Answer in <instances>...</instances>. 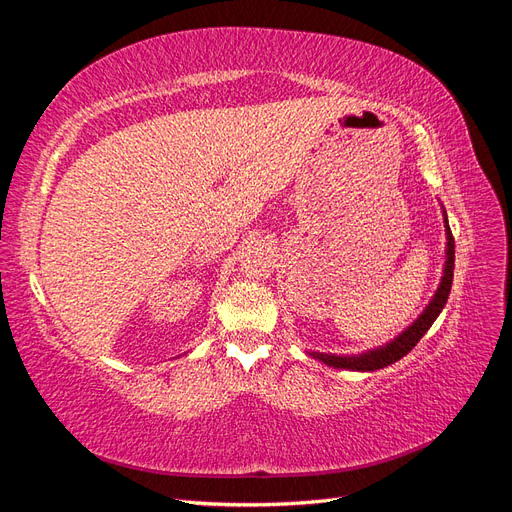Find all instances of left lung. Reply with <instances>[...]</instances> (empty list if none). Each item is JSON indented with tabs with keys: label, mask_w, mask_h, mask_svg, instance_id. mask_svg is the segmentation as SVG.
<instances>
[{
	"label": "left lung",
	"mask_w": 512,
	"mask_h": 512,
	"mask_svg": "<svg viewBox=\"0 0 512 512\" xmlns=\"http://www.w3.org/2000/svg\"><path fill=\"white\" fill-rule=\"evenodd\" d=\"M446 237H448V250H446V267H444V277H442V284L436 292V297L431 299L429 307L421 314L412 327L401 333L395 342L386 344L380 350L374 352H367L361 356H335V354H322V352H314L316 359H320L322 363H327L331 367H342V369H354V371H374L380 367L391 365L395 361H399L401 356H406L418 342H421V337L429 331V327L440 316V312L446 305L448 294H451V286H453V269H455V239H453V232L451 226L446 222Z\"/></svg>",
	"instance_id": "1"
}]
</instances>
